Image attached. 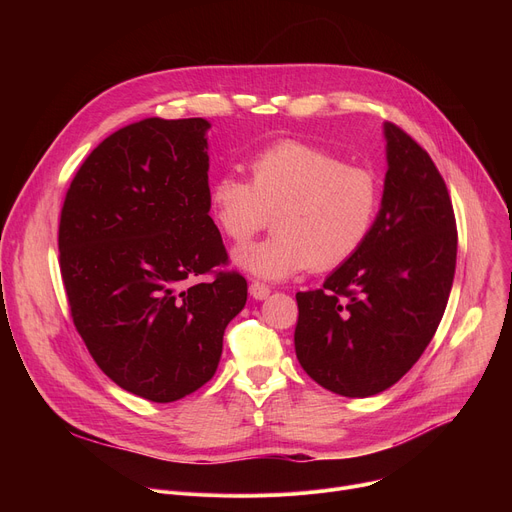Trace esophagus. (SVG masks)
Returning a JSON list of instances; mask_svg holds the SVG:
<instances>
[{"label":"esophagus","instance_id":"obj_1","mask_svg":"<svg viewBox=\"0 0 512 512\" xmlns=\"http://www.w3.org/2000/svg\"><path fill=\"white\" fill-rule=\"evenodd\" d=\"M249 292H251V297L255 299V301H265L267 297H270V286H265V284H261V282H251L249 284Z\"/></svg>","mask_w":512,"mask_h":512}]
</instances>
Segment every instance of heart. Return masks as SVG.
Wrapping results in <instances>:
<instances>
[{
    "mask_svg": "<svg viewBox=\"0 0 512 512\" xmlns=\"http://www.w3.org/2000/svg\"><path fill=\"white\" fill-rule=\"evenodd\" d=\"M251 180L226 172L209 191L211 218L234 245H245L276 213V234L234 253L257 278L284 280L307 267L330 270L369 238L380 209L375 176L328 151L282 141L249 159Z\"/></svg>",
    "mask_w": 512,
    "mask_h": 512,
    "instance_id": "1",
    "label": "heart"
}]
</instances>
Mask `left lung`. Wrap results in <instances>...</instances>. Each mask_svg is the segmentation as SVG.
Listing matches in <instances>:
<instances>
[{
    "label": "left lung",
    "instance_id": "left-lung-1",
    "mask_svg": "<svg viewBox=\"0 0 512 512\" xmlns=\"http://www.w3.org/2000/svg\"><path fill=\"white\" fill-rule=\"evenodd\" d=\"M388 172L365 245L324 288L297 292L294 351L326 390L367 398L394 386L432 342L456 267L446 184L407 132L384 122Z\"/></svg>",
    "mask_w": 512,
    "mask_h": 512
}]
</instances>
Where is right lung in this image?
I'll return each instance as SVG.
<instances>
[{
  "instance_id": "right-lung-1",
  "label": "right lung",
  "mask_w": 512,
  "mask_h": 512,
  "mask_svg": "<svg viewBox=\"0 0 512 512\" xmlns=\"http://www.w3.org/2000/svg\"><path fill=\"white\" fill-rule=\"evenodd\" d=\"M203 118H147L110 134L62 207L60 270L74 326L107 378L174 402L218 369L224 330L247 303L209 215Z\"/></svg>"
}]
</instances>
